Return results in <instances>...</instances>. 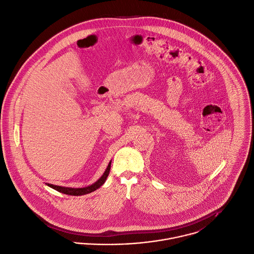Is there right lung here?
Returning a JSON list of instances; mask_svg holds the SVG:
<instances>
[{
    "label": "right lung",
    "mask_w": 254,
    "mask_h": 254,
    "mask_svg": "<svg viewBox=\"0 0 254 254\" xmlns=\"http://www.w3.org/2000/svg\"><path fill=\"white\" fill-rule=\"evenodd\" d=\"M110 168H111V162L109 163L106 171L104 172V174L102 175V177L97 181L95 182L93 185L89 186V187H86V188H78V189H74V188H65V187H60V186H55V185H52V184H47L49 187L55 189L56 190L60 191V192H63V193H65V194H68V195H82V194H86V193H89V192H92L94 190H96L98 188H100L106 181L108 175H109V172H110Z\"/></svg>",
    "instance_id": "1"
}]
</instances>
